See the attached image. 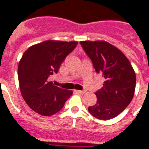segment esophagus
<instances>
[{
  "label": "esophagus",
  "instance_id": "esophagus-1",
  "mask_svg": "<svg viewBox=\"0 0 149 149\" xmlns=\"http://www.w3.org/2000/svg\"><path fill=\"white\" fill-rule=\"evenodd\" d=\"M75 92L77 93H79V94H84L85 93V91L84 90H75Z\"/></svg>",
  "mask_w": 149,
  "mask_h": 149
}]
</instances>
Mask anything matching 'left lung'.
<instances>
[{
  "instance_id": "8db88e82",
  "label": "left lung",
  "mask_w": 149,
  "mask_h": 149,
  "mask_svg": "<svg viewBox=\"0 0 149 149\" xmlns=\"http://www.w3.org/2000/svg\"><path fill=\"white\" fill-rule=\"evenodd\" d=\"M97 73L103 74V87L96 92L97 103L88 107L90 114L99 120L114 118L125 109L133 98L136 73L123 52L104 40L81 41Z\"/></svg>"
}]
</instances>
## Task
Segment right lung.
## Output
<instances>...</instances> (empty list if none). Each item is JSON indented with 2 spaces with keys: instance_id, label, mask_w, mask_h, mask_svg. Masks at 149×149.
<instances>
[{
  "instance_id": "obj_1",
  "label": "right lung",
  "mask_w": 149,
  "mask_h": 149,
  "mask_svg": "<svg viewBox=\"0 0 149 149\" xmlns=\"http://www.w3.org/2000/svg\"><path fill=\"white\" fill-rule=\"evenodd\" d=\"M77 41L45 40L29 47L18 65V80L22 97L34 112L49 116L65 105L72 91L53 85L49 76L57 72L65 57Z\"/></svg>"
}]
</instances>
